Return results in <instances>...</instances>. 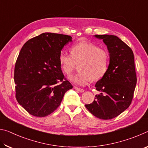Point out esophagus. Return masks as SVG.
<instances>
[{"mask_svg": "<svg viewBox=\"0 0 148 148\" xmlns=\"http://www.w3.org/2000/svg\"><path fill=\"white\" fill-rule=\"evenodd\" d=\"M74 88L76 90V91H79V92H84V89H81V88H78V87H74Z\"/></svg>", "mask_w": 148, "mask_h": 148, "instance_id": "34e87169", "label": "esophagus"}]
</instances>
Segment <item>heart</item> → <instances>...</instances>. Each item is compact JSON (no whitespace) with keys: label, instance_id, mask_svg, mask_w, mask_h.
<instances>
[{"label":"heart","instance_id":"1","mask_svg":"<svg viewBox=\"0 0 148 148\" xmlns=\"http://www.w3.org/2000/svg\"><path fill=\"white\" fill-rule=\"evenodd\" d=\"M109 53L106 49L99 47L97 44L80 42L72 46L71 55L61 51L59 62L65 74H71L76 64H79V73L72 75L69 80L78 86H85L92 80L101 79L108 71Z\"/></svg>","mask_w":148,"mask_h":148}]
</instances>
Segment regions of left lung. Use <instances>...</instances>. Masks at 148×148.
Listing matches in <instances>:
<instances>
[{"instance_id":"1","label":"left lung","mask_w":148,"mask_h":148,"mask_svg":"<svg viewBox=\"0 0 148 148\" xmlns=\"http://www.w3.org/2000/svg\"><path fill=\"white\" fill-rule=\"evenodd\" d=\"M102 40L109 52L106 74L95 84L99 95L86 107L95 117L111 119L128 108L136 84L134 54L131 47L114 35H94Z\"/></svg>"}]
</instances>
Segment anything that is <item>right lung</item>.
I'll use <instances>...</instances> for the list:
<instances>
[{
	"instance_id": "1",
	"label": "right lung",
	"mask_w": 148,
	"mask_h": 148,
	"mask_svg": "<svg viewBox=\"0 0 148 148\" xmlns=\"http://www.w3.org/2000/svg\"><path fill=\"white\" fill-rule=\"evenodd\" d=\"M72 38L69 35L44 32L22 47L15 65L16 97L32 116L51 114L61 104L65 92L72 88L59 62L61 50Z\"/></svg>"
}]
</instances>
